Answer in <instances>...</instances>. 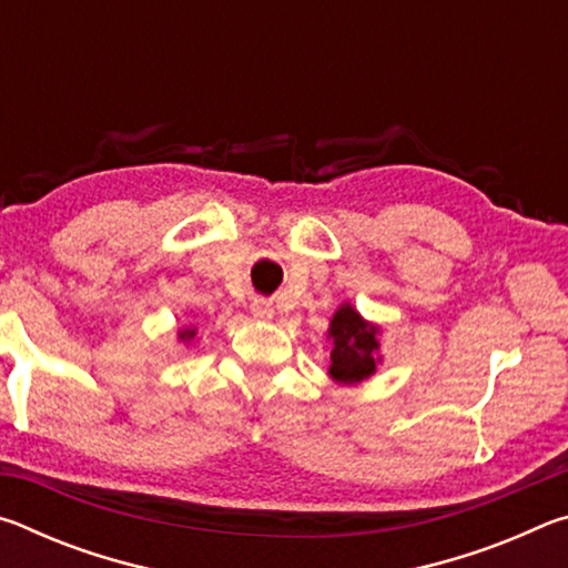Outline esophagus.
I'll return each instance as SVG.
<instances>
[{"label": "esophagus", "mask_w": 568, "mask_h": 568, "mask_svg": "<svg viewBox=\"0 0 568 568\" xmlns=\"http://www.w3.org/2000/svg\"><path fill=\"white\" fill-rule=\"evenodd\" d=\"M250 313H253V318H257V321H271L275 311L271 303L263 301V297H255V301L250 303Z\"/></svg>", "instance_id": "obj_1"}]
</instances>
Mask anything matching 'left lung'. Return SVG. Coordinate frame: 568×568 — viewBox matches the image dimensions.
I'll list each match as a JSON object with an SVG mask.
<instances>
[{"label": "left lung", "mask_w": 568, "mask_h": 568, "mask_svg": "<svg viewBox=\"0 0 568 568\" xmlns=\"http://www.w3.org/2000/svg\"><path fill=\"white\" fill-rule=\"evenodd\" d=\"M378 333V325L363 321L351 303L335 311L328 328V338H333L328 373L335 383L353 386L376 373L381 361Z\"/></svg>", "instance_id": "8db88e82"}]
</instances>
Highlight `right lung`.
<instances>
[{
  "label": "right lung",
  "instance_id": "right-lung-1",
  "mask_svg": "<svg viewBox=\"0 0 568 568\" xmlns=\"http://www.w3.org/2000/svg\"><path fill=\"white\" fill-rule=\"evenodd\" d=\"M195 338V328H190V331H180V341L185 343V341H192Z\"/></svg>",
  "mask_w": 568,
  "mask_h": 568
}]
</instances>
